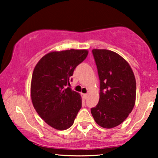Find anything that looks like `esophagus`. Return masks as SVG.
<instances>
[{
    "label": "esophagus",
    "instance_id": "1",
    "mask_svg": "<svg viewBox=\"0 0 158 158\" xmlns=\"http://www.w3.org/2000/svg\"><path fill=\"white\" fill-rule=\"evenodd\" d=\"M88 95L87 94H82V97H83V99H86L87 98H88Z\"/></svg>",
    "mask_w": 158,
    "mask_h": 158
}]
</instances>
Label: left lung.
Listing matches in <instances>:
<instances>
[{
    "mask_svg": "<svg viewBox=\"0 0 158 158\" xmlns=\"http://www.w3.org/2000/svg\"><path fill=\"white\" fill-rule=\"evenodd\" d=\"M100 80L99 100L90 109L99 126H119L133 110L136 99V80L129 64L117 52L92 50Z\"/></svg>",
    "mask_w": 158,
    "mask_h": 158,
    "instance_id": "obj_1",
    "label": "left lung"
}]
</instances>
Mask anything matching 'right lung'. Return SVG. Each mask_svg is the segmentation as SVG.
<instances>
[{
  "instance_id": "obj_1",
  "label": "right lung",
  "mask_w": 158,
  "mask_h": 158,
  "mask_svg": "<svg viewBox=\"0 0 158 158\" xmlns=\"http://www.w3.org/2000/svg\"><path fill=\"white\" fill-rule=\"evenodd\" d=\"M88 54L87 50L74 49L50 52L34 68L30 87L32 105L40 117L53 128H70L81 108L80 94L66 87Z\"/></svg>"
}]
</instances>
